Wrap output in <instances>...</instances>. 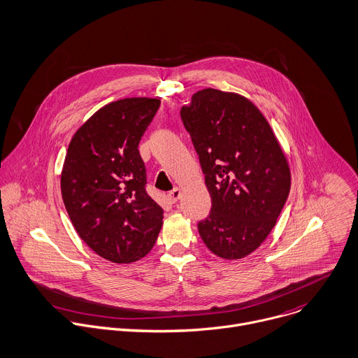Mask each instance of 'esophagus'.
I'll use <instances>...</instances> for the list:
<instances>
[{
	"label": "esophagus",
	"mask_w": 358,
	"mask_h": 358,
	"mask_svg": "<svg viewBox=\"0 0 358 358\" xmlns=\"http://www.w3.org/2000/svg\"><path fill=\"white\" fill-rule=\"evenodd\" d=\"M180 196H182V190L179 187H175L172 192L168 193V200L171 203H176L180 199Z\"/></svg>",
	"instance_id": "34e87169"
}]
</instances>
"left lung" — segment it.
Masks as SVG:
<instances>
[{
    "mask_svg": "<svg viewBox=\"0 0 358 358\" xmlns=\"http://www.w3.org/2000/svg\"><path fill=\"white\" fill-rule=\"evenodd\" d=\"M180 117L211 197L199 234L217 257L244 258L268 237L288 199L287 157L262 113L237 93L200 90Z\"/></svg>",
    "mask_w": 358,
    "mask_h": 358,
    "instance_id": "1",
    "label": "left lung"
}]
</instances>
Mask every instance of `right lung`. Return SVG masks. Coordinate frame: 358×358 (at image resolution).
<instances>
[{
    "label": "right lung",
    "instance_id": "obj_1",
    "mask_svg": "<svg viewBox=\"0 0 358 358\" xmlns=\"http://www.w3.org/2000/svg\"><path fill=\"white\" fill-rule=\"evenodd\" d=\"M161 100L131 97L94 113L71 138L60 189L80 238L100 257L128 264L155 245L164 210L147 193L138 145Z\"/></svg>",
    "mask_w": 358,
    "mask_h": 358
}]
</instances>
